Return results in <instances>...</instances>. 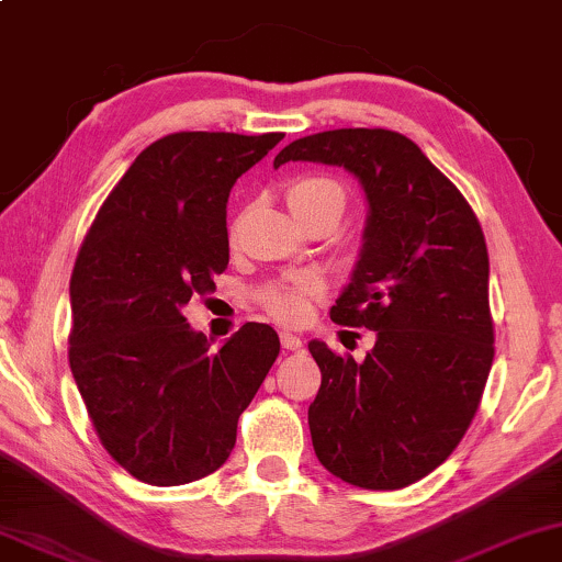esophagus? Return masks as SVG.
<instances>
[{
	"label": "esophagus",
	"mask_w": 562,
	"mask_h": 562,
	"mask_svg": "<svg viewBox=\"0 0 562 562\" xmlns=\"http://www.w3.org/2000/svg\"><path fill=\"white\" fill-rule=\"evenodd\" d=\"M280 341L282 347H285L288 351H301L303 349V339L297 334H290V331H282L280 334Z\"/></svg>",
	"instance_id": "34e87169"
}]
</instances>
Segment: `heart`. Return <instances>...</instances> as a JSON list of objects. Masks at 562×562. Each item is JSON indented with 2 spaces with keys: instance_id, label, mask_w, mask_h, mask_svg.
<instances>
[{
  "instance_id": "1",
  "label": "heart",
  "mask_w": 562,
  "mask_h": 562,
  "mask_svg": "<svg viewBox=\"0 0 562 562\" xmlns=\"http://www.w3.org/2000/svg\"><path fill=\"white\" fill-rule=\"evenodd\" d=\"M285 200L290 211L301 223H311L313 218L326 213H336L341 218L344 205H347V194L344 187L331 177L324 175H305L293 179L285 187ZM241 228V215L231 221V238ZM326 290L324 274L318 272H295L282 277V280L269 282L259 290V305L269 316L282 321V324H301L308 318L311 301Z\"/></svg>"
}]
</instances>
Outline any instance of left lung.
<instances>
[{"label": "left lung", "mask_w": 562, "mask_h": 562, "mask_svg": "<svg viewBox=\"0 0 562 562\" xmlns=\"http://www.w3.org/2000/svg\"><path fill=\"white\" fill-rule=\"evenodd\" d=\"M288 161L349 169L370 203L331 321L378 341L364 362L308 344L321 368L313 450L359 488H406L450 458L481 406L493 364L483 228L458 187L395 131L313 133L274 156V167Z\"/></svg>", "instance_id": "8db88e82"}]
</instances>
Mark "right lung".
<instances>
[{
  "instance_id": "1",
  "label": "right lung",
  "mask_w": 562,
  "mask_h": 562,
  "mask_svg": "<svg viewBox=\"0 0 562 562\" xmlns=\"http://www.w3.org/2000/svg\"><path fill=\"white\" fill-rule=\"evenodd\" d=\"M285 133L182 131L154 140L112 187L71 272V375L110 458L148 485L211 475L280 355L267 324L218 351L182 305L228 267L236 179Z\"/></svg>"
}]
</instances>
